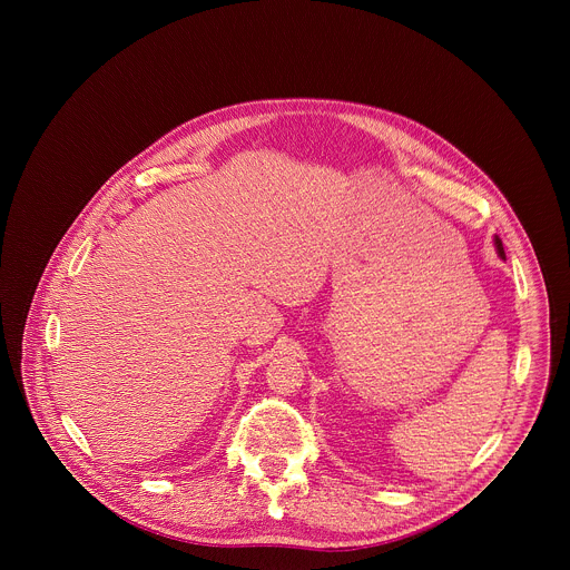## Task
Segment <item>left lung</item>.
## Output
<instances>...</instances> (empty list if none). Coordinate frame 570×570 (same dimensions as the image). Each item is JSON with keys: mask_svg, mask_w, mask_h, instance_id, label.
Masks as SVG:
<instances>
[{"mask_svg": "<svg viewBox=\"0 0 570 570\" xmlns=\"http://www.w3.org/2000/svg\"><path fill=\"white\" fill-rule=\"evenodd\" d=\"M497 248H499V255H501V257H505V253H503V243H501L499 238H497Z\"/></svg>", "mask_w": 570, "mask_h": 570, "instance_id": "left-lung-1", "label": "left lung"}]
</instances>
